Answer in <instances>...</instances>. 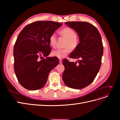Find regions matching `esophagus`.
Listing matches in <instances>:
<instances>
[{"mask_svg":"<svg viewBox=\"0 0 120 120\" xmlns=\"http://www.w3.org/2000/svg\"><path fill=\"white\" fill-rule=\"evenodd\" d=\"M59 63H60V64H62V60L60 59L59 60Z\"/></svg>","mask_w":120,"mask_h":120,"instance_id":"obj_1","label":"esophagus"}]
</instances>
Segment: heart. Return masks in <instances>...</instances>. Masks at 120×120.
<instances>
[{"instance_id":"heart-1","label":"heart","mask_w":120,"mask_h":120,"mask_svg":"<svg viewBox=\"0 0 120 120\" xmlns=\"http://www.w3.org/2000/svg\"><path fill=\"white\" fill-rule=\"evenodd\" d=\"M60 34L67 39L66 44V48L54 50L52 52V56L59 59H63L71 52V49H75L79 44V38L75 35V31L70 27H64L60 31ZM49 45L52 48H55L56 43V35L52 34L49 38Z\"/></svg>"}]
</instances>
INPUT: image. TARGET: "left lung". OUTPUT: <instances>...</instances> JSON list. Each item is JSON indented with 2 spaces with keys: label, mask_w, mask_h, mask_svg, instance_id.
<instances>
[{
  "label": "left lung",
  "mask_w": 120,
  "mask_h": 120,
  "mask_svg": "<svg viewBox=\"0 0 120 120\" xmlns=\"http://www.w3.org/2000/svg\"><path fill=\"white\" fill-rule=\"evenodd\" d=\"M66 24L78 33V46L70 55L72 59H80L77 62L63 61L64 83L69 88L82 89L90 85L95 79L101 66L103 46L97 28L87 22L71 21Z\"/></svg>",
  "instance_id": "obj_1"
}]
</instances>
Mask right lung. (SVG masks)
<instances>
[{"instance_id":"right-lung-1","label":"right lung","mask_w":120,"mask_h":120,"mask_svg":"<svg viewBox=\"0 0 120 120\" xmlns=\"http://www.w3.org/2000/svg\"><path fill=\"white\" fill-rule=\"evenodd\" d=\"M61 25L38 21L27 25L20 32L13 49L14 70L23 88L31 90L42 88L50 71L59 64L57 57L47 56L51 52L50 36Z\"/></svg>"}]
</instances>
